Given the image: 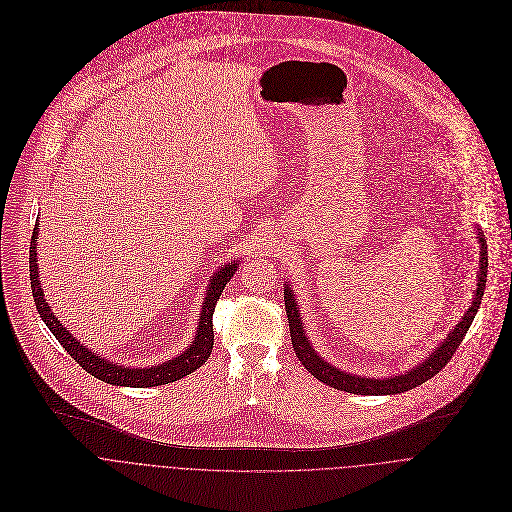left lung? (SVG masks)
Instances as JSON below:
<instances>
[{
    "label": "left lung",
    "mask_w": 512,
    "mask_h": 512,
    "mask_svg": "<svg viewBox=\"0 0 512 512\" xmlns=\"http://www.w3.org/2000/svg\"><path fill=\"white\" fill-rule=\"evenodd\" d=\"M478 240H480V270H478V284H476V294L474 300L470 304V309L466 311L464 319L450 331V335L444 339V343L440 347L434 349V353L430 357H426L420 365H416L414 369H410L403 375H395V377H381V379H373V377H361V375H353V373H345L333 365H329L323 357H319L313 349V345L306 339L304 327H302V317L298 313V300L294 296V292L290 290L288 284H284V306H286V317H288V327H290V339H292V347L294 353L298 357V361L304 365V369L309 371L311 375H315L319 381L341 389V391H349V393H357V395H393V393H403L407 389H414L422 383H426L428 379H432L434 375H438L446 363L452 359V355L456 353V349L460 347L462 339L466 337V331L470 329L478 306L482 302L484 296V286H486V268H488V254H486V240L480 236L478 232Z\"/></svg>",
    "instance_id": "obj_1"
}]
</instances>
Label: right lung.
Returning a JSON list of instances; mask_svg holds the SVG:
<instances>
[{"mask_svg":"<svg viewBox=\"0 0 512 512\" xmlns=\"http://www.w3.org/2000/svg\"><path fill=\"white\" fill-rule=\"evenodd\" d=\"M38 226L34 228V238H32V248H30V280H32V294H34V302L36 309L42 317V321L46 323V327L52 331V335L58 339V343L66 349V353L90 375H94L96 379L111 383V385H125V387H155V385H165L171 381H177L189 373H193L195 369H199L203 363L208 361V357L212 355L214 349V309L216 302L222 294V290L226 288V284L230 282V278L236 274L238 268V260H234L232 264H224L210 280L208 292H206V300L201 304V315H199V325H197V333L193 343L177 357L155 365V367H143V369H131V367H123L117 363L107 361L105 357H100L96 353H92L88 347H84L80 341H76V337H72V333L66 331V327L56 319V315L52 313V309L48 306L46 298H44V290L40 288V278H38V258H36V242H38Z\"/></svg>","mask_w":512,"mask_h":512,"instance_id":"obj_1","label":"right lung"}]
</instances>
